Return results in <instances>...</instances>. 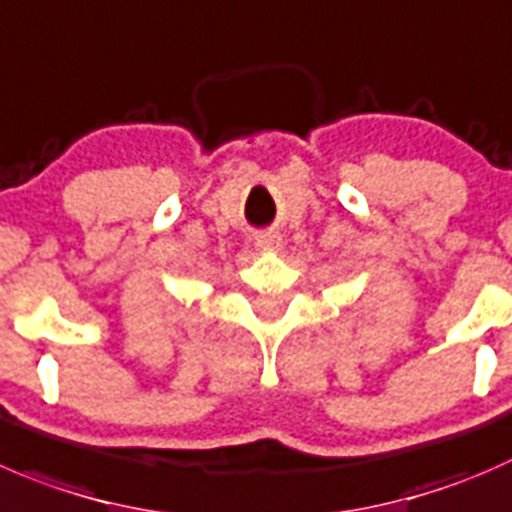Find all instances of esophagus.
<instances>
[{"mask_svg":"<svg viewBox=\"0 0 512 512\" xmlns=\"http://www.w3.org/2000/svg\"><path fill=\"white\" fill-rule=\"evenodd\" d=\"M255 247L260 252H280L282 250V235L280 232H265L255 240Z\"/></svg>","mask_w":512,"mask_h":512,"instance_id":"obj_1","label":"esophagus"}]
</instances>
